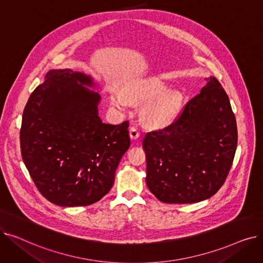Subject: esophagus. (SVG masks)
I'll return each mask as SVG.
<instances>
[{
	"instance_id": "1",
	"label": "esophagus",
	"mask_w": 263,
	"mask_h": 263,
	"mask_svg": "<svg viewBox=\"0 0 263 263\" xmlns=\"http://www.w3.org/2000/svg\"><path fill=\"white\" fill-rule=\"evenodd\" d=\"M140 135H141V132H140V130L137 129L136 127H131V128H130V137H131L132 140L139 139Z\"/></svg>"
}]
</instances>
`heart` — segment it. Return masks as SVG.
<instances>
[{
  "label": "heart",
  "mask_w": 263,
  "mask_h": 263,
  "mask_svg": "<svg viewBox=\"0 0 263 263\" xmlns=\"http://www.w3.org/2000/svg\"><path fill=\"white\" fill-rule=\"evenodd\" d=\"M163 90V85L158 81H136L124 90V95L121 91H115L110 100L118 108H124L127 104L124 95L131 102H146L142 109L144 120L151 126L162 127L173 121L179 108L177 97L172 92L161 93Z\"/></svg>",
  "instance_id": "heart-1"
}]
</instances>
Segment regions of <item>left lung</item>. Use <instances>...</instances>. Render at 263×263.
I'll return each mask as SVG.
<instances>
[{
	"label": "left lung",
	"mask_w": 263,
	"mask_h": 263,
	"mask_svg": "<svg viewBox=\"0 0 263 263\" xmlns=\"http://www.w3.org/2000/svg\"><path fill=\"white\" fill-rule=\"evenodd\" d=\"M190 99L175 120L146 133V183L167 203H193L213 196L232 166L238 144L229 98L214 78Z\"/></svg>",
	"instance_id": "obj_1"
}]
</instances>
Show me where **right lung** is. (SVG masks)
Segmentation results:
<instances>
[{
	"label": "right lung",
	"instance_id": "1",
	"mask_svg": "<svg viewBox=\"0 0 263 263\" xmlns=\"http://www.w3.org/2000/svg\"><path fill=\"white\" fill-rule=\"evenodd\" d=\"M91 79L70 69L50 70L27 101L21 155L40 194L61 206L88 205L112 189L130 147L129 121L103 123Z\"/></svg>",
	"mask_w": 263,
	"mask_h": 263
}]
</instances>
